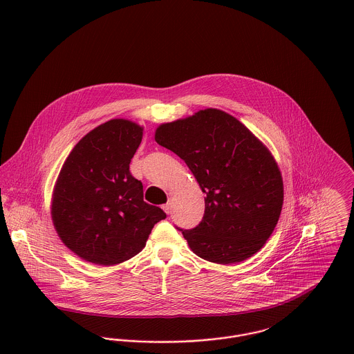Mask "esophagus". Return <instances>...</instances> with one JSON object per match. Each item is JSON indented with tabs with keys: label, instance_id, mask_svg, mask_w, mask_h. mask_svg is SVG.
<instances>
[{
	"label": "esophagus",
	"instance_id": "1",
	"mask_svg": "<svg viewBox=\"0 0 354 354\" xmlns=\"http://www.w3.org/2000/svg\"><path fill=\"white\" fill-rule=\"evenodd\" d=\"M162 208H163V211H165L166 214H169V212L171 211V201H169L166 204H163Z\"/></svg>",
	"mask_w": 354,
	"mask_h": 354
}]
</instances>
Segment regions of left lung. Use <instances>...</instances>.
I'll use <instances>...</instances> for the list:
<instances>
[{"instance_id": "obj_1", "label": "left lung", "mask_w": 354, "mask_h": 354, "mask_svg": "<svg viewBox=\"0 0 354 354\" xmlns=\"http://www.w3.org/2000/svg\"><path fill=\"white\" fill-rule=\"evenodd\" d=\"M155 142L177 153L205 194L202 222L183 230L204 260L230 264L260 251L283 204V181L270 150L237 118L204 109L162 124Z\"/></svg>"}]
</instances>
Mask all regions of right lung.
<instances>
[{
	"label": "right lung",
	"instance_id": "add662e5",
	"mask_svg": "<svg viewBox=\"0 0 354 354\" xmlns=\"http://www.w3.org/2000/svg\"><path fill=\"white\" fill-rule=\"evenodd\" d=\"M143 127L114 118L88 132L65 159L54 185L51 219L61 241L79 257L114 266L140 252L166 218L143 201L129 171Z\"/></svg>",
	"mask_w": 354,
	"mask_h": 354
}]
</instances>
